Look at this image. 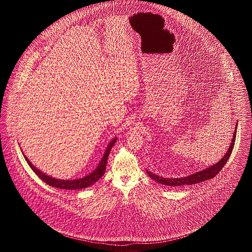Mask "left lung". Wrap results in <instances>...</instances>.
Masks as SVG:
<instances>
[{
    "label": "left lung",
    "instance_id": "1",
    "mask_svg": "<svg viewBox=\"0 0 252 252\" xmlns=\"http://www.w3.org/2000/svg\"><path fill=\"white\" fill-rule=\"evenodd\" d=\"M236 131H237V124H236V127H235V130H234L233 136H232L231 144H230V146H229L227 153L225 154V156L223 157L217 163L207 168V169H203L202 171L196 172V173L190 175L188 177L177 178V179L176 178L175 179H171V178L167 179V178L158 177V176H157L156 174H153L148 170H146V173L151 179L156 180L157 182H158L160 184H163V185H166V186H172V187L192 185V184H196V183L202 182L205 180L214 179L216 175L221 171V169L225 166V164L227 163V161H228V158L230 157L232 149L234 147V143H235V139H236Z\"/></svg>",
    "mask_w": 252,
    "mask_h": 252
}]
</instances>
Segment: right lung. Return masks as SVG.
Wrapping results in <instances>:
<instances>
[{"label":"right lung","mask_w":252,"mask_h":252,"mask_svg":"<svg viewBox=\"0 0 252 252\" xmlns=\"http://www.w3.org/2000/svg\"><path fill=\"white\" fill-rule=\"evenodd\" d=\"M116 142V138L113 139L109 144H108V147L106 149V152L104 154V156L102 158L100 163L98 164V166L96 168L95 170L91 173L90 175L86 176L82 179H78V180H57L55 178H52L50 176L45 175L44 173H42L40 170H38L37 168L35 167L31 162L30 160L24 156L25 160L27 161L28 165L31 167V169L35 172V174H36V176L42 180L44 181L45 183H47L50 186L52 187H56V188H60V189H65V190H78V189H83V188H87L91 185H93L94 182H96L97 180H99L104 174H105V171H106V166H107V161H108V155H109V152L112 148V146L114 145Z\"/></svg>","instance_id":"obj_1"}]
</instances>
